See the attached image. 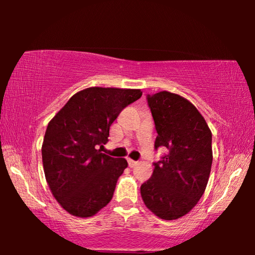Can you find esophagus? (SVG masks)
Listing matches in <instances>:
<instances>
[{"label": "esophagus", "instance_id": "1", "mask_svg": "<svg viewBox=\"0 0 255 255\" xmlns=\"http://www.w3.org/2000/svg\"><path fill=\"white\" fill-rule=\"evenodd\" d=\"M128 166H130L131 168H132V167L137 166V163H138V161H134V160H131V159H128Z\"/></svg>", "mask_w": 255, "mask_h": 255}]
</instances>
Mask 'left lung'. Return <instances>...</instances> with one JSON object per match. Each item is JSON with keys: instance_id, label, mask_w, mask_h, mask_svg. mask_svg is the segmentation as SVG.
Masks as SVG:
<instances>
[{"instance_id": "8db88e82", "label": "left lung", "mask_w": 255, "mask_h": 255, "mask_svg": "<svg viewBox=\"0 0 255 255\" xmlns=\"http://www.w3.org/2000/svg\"><path fill=\"white\" fill-rule=\"evenodd\" d=\"M158 137L154 147L168 149L141 184V198L159 218L187 215L207 188L212 165L211 131L193 103L169 92L147 96Z\"/></svg>"}]
</instances>
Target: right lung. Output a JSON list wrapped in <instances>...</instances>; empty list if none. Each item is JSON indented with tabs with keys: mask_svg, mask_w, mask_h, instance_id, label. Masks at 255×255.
Instances as JSON below:
<instances>
[{
	"mask_svg": "<svg viewBox=\"0 0 255 255\" xmlns=\"http://www.w3.org/2000/svg\"><path fill=\"white\" fill-rule=\"evenodd\" d=\"M141 95L140 89L90 87L74 94L48 123L41 146L45 177L71 215L92 217L113 198L128 161L97 148L109 140L121 111Z\"/></svg>",
	"mask_w": 255,
	"mask_h": 255,
	"instance_id": "obj_1",
	"label": "right lung"
}]
</instances>
